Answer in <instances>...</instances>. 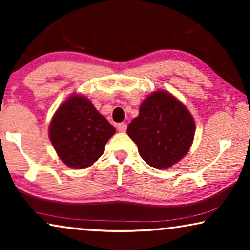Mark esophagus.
Returning a JSON list of instances; mask_svg holds the SVG:
<instances>
[{
  "mask_svg": "<svg viewBox=\"0 0 250 250\" xmlns=\"http://www.w3.org/2000/svg\"><path fill=\"white\" fill-rule=\"evenodd\" d=\"M117 129L119 132H126V129H127V125H126L125 123H119L117 125Z\"/></svg>",
  "mask_w": 250,
  "mask_h": 250,
  "instance_id": "esophagus-1",
  "label": "esophagus"
}]
</instances>
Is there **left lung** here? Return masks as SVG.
Masks as SVG:
<instances>
[{"label":"left lung","instance_id":"8db88e82","mask_svg":"<svg viewBox=\"0 0 250 250\" xmlns=\"http://www.w3.org/2000/svg\"><path fill=\"white\" fill-rule=\"evenodd\" d=\"M196 124L182 102L166 91L145 99L127 134L142 159L153 168L165 169L180 162L192 145Z\"/></svg>","mask_w":250,"mask_h":250}]
</instances>
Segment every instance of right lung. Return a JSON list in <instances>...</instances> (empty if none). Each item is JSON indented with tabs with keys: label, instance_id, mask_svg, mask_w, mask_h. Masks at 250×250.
<instances>
[{
	"label": "right lung",
	"instance_id": "obj_1",
	"mask_svg": "<svg viewBox=\"0 0 250 250\" xmlns=\"http://www.w3.org/2000/svg\"><path fill=\"white\" fill-rule=\"evenodd\" d=\"M115 132L114 126L81 94H73L58 108L49 127L50 141L59 158L76 169L97 162Z\"/></svg>",
	"mask_w": 250,
	"mask_h": 250
}]
</instances>
